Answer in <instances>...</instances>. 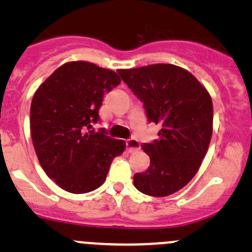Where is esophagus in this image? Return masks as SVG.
Wrapping results in <instances>:
<instances>
[{
	"instance_id": "34e87169",
	"label": "esophagus",
	"mask_w": 252,
	"mask_h": 252,
	"mask_svg": "<svg viewBox=\"0 0 252 252\" xmlns=\"http://www.w3.org/2000/svg\"><path fill=\"white\" fill-rule=\"evenodd\" d=\"M141 146L140 142L137 140H129L126 141V149H128L129 153L136 152V150H140Z\"/></svg>"
}]
</instances>
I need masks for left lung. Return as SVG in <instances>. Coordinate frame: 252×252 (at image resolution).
I'll return each instance as SVG.
<instances>
[{
    "mask_svg": "<svg viewBox=\"0 0 252 252\" xmlns=\"http://www.w3.org/2000/svg\"><path fill=\"white\" fill-rule=\"evenodd\" d=\"M141 99L149 122L160 124L158 140L142 144L150 158L134 185L152 196H167L192 180L209 149L213 130L212 99L202 84L180 66L154 63L118 70Z\"/></svg>",
    "mask_w": 252,
    "mask_h": 252,
    "instance_id": "1",
    "label": "left lung"
}]
</instances>
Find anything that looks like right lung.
Returning <instances> with one entry per match:
<instances>
[{"label":"right lung","mask_w":252,"mask_h":252,"mask_svg":"<svg viewBox=\"0 0 252 252\" xmlns=\"http://www.w3.org/2000/svg\"><path fill=\"white\" fill-rule=\"evenodd\" d=\"M121 83L116 72L89 62H68L37 88L31 105V132L42 169L59 187L82 194L102 186L123 140L94 132L105 92Z\"/></svg>","instance_id":"right-lung-1"}]
</instances>
